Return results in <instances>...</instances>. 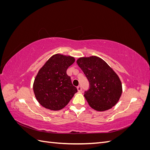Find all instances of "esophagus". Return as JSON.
I'll use <instances>...</instances> for the list:
<instances>
[{"label": "esophagus", "instance_id": "obj_1", "mask_svg": "<svg viewBox=\"0 0 150 150\" xmlns=\"http://www.w3.org/2000/svg\"><path fill=\"white\" fill-rule=\"evenodd\" d=\"M77 89H78V91L79 92L82 91V88H81V86H78V87H77Z\"/></svg>", "mask_w": 150, "mask_h": 150}]
</instances>
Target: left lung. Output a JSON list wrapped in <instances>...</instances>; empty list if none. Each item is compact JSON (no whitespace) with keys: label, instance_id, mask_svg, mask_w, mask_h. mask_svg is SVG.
<instances>
[{"label":"left lung","instance_id":"obj_1","mask_svg":"<svg viewBox=\"0 0 150 150\" xmlns=\"http://www.w3.org/2000/svg\"><path fill=\"white\" fill-rule=\"evenodd\" d=\"M76 62L89 82V89L84 95L89 105L98 111L115 106L122 89L121 80L114 70L95 56L79 57Z\"/></svg>","mask_w":150,"mask_h":150}]
</instances>
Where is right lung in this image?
I'll return each mask as SVG.
<instances>
[{"label":"right lung","mask_w":150,"mask_h":150,"mask_svg":"<svg viewBox=\"0 0 150 150\" xmlns=\"http://www.w3.org/2000/svg\"><path fill=\"white\" fill-rule=\"evenodd\" d=\"M74 61V57L56 54L39 69L34 79L33 90L40 105L50 110L58 111L69 103L78 91L66 72Z\"/></svg>","instance_id":"1"}]
</instances>
